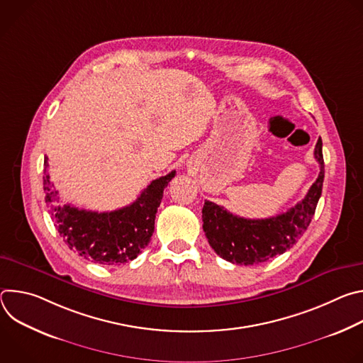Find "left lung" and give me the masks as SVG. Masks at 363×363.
Listing matches in <instances>:
<instances>
[{"mask_svg":"<svg viewBox=\"0 0 363 363\" xmlns=\"http://www.w3.org/2000/svg\"><path fill=\"white\" fill-rule=\"evenodd\" d=\"M320 172L306 196L289 211L263 220H250L231 214L224 206L205 201L202 228L213 250L233 264L254 266L291 248L312 221L322 195L325 162L322 139L315 147Z\"/></svg>","mask_w":363,"mask_h":363,"instance_id":"8db88e82","label":"left lung"}]
</instances>
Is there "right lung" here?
<instances>
[{
  "label": "right lung",
  "mask_w": 363,
  "mask_h": 363,
  "mask_svg": "<svg viewBox=\"0 0 363 363\" xmlns=\"http://www.w3.org/2000/svg\"><path fill=\"white\" fill-rule=\"evenodd\" d=\"M47 160L43 177L45 202L69 248L86 260L106 266H121L136 258L150 241L164 189L175 171L153 179L130 205L111 213H96L70 203L60 205L59 191L47 174Z\"/></svg>",
  "instance_id": "1"
}]
</instances>
